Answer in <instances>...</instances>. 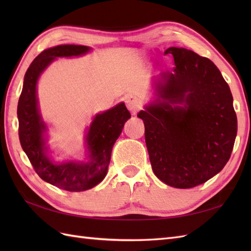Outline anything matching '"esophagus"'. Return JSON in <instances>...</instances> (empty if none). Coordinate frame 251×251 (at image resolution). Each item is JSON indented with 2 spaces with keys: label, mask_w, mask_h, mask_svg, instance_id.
<instances>
[{
  "label": "esophagus",
  "mask_w": 251,
  "mask_h": 251,
  "mask_svg": "<svg viewBox=\"0 0 251 251\" xmlns=\"http://www.w3.org/2000/svg\"><path fill=\"white\" fill-rule=\"evenodd\" d=\"M125 103L127 109H128L132 113H136V112L141 108V103L139 99H138L136 96L128 95L125 97Z\"/></svg>",
  "instance_id": "34e87169"
}]
</instances>
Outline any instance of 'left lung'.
I'll use <instances>...</instances> for the list:
<instances>
[{
    "label": "left lung",
    "instance_id": "obj_1",
    "mask_svg": "<svg viewBox=\"0 0 251 251\" xmlns=\"http://www.w3.org/2000/svg\"><path fill=\"white\" fill-rule=\"evenodd\" d=\"M172 71L154 78L157 98L138 113L145 123L153 173L167 185L190 189L226 166L235 142L237 117L230 87L215 63L169 47Z\"/></svg>",
    "mask_w": 251,
    "mask_h": 251
}]
</instances>
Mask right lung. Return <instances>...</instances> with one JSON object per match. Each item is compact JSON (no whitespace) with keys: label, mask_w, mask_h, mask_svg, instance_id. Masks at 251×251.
<instances>
[{"label":"right lung","mask_w":251,"mask_h":251,"mask_svg":"<svg viewBox=\"0 0 251 251\" xmlns=\"http://www.w3.org/2000/svg\"><path fill=\"white\" fill-rule=\"evenodd\" d=\"M89 50L90 47L83 45H58L42 51L25 72L17 108L20 145L36 174L46 182L70 192L92 189L103 180L108 173L112 148L120 137L125 122L130 119L124 102L94 117L86 135L89 158L87 163L56 164L47 156V127L39 111L37 79L57 57L81 56Z\"/></svg>","instance_id":"obj_1"}]
</instances>
